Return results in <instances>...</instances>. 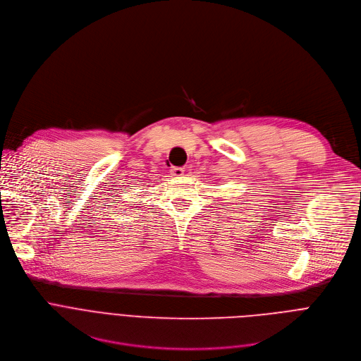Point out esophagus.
<instances>
[{
    "mask_svg": "<svg viewBox=\"0 0 361 361\" xmlns=\"http://www.w3.org/2000/svg\"><path fill=\"white\" fill-rule=\"evenodd\" d=\"M170 173H171V176H174V177H181V176L184 174V169H181V167H171Z\"/></svg>",
    "mask_w": 361,
    "mask_h": 361,
    "instance_id": "34e87169",
    "label": "esophagus"
}]
</instances>
